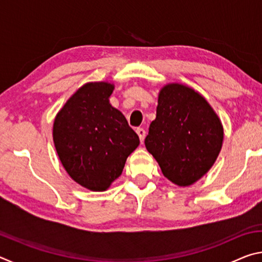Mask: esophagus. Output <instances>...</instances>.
I'll return each instance as SVG.
<instances>
[{
	"label": "esophagus",
	"mask_w": 262,
	"mask_h": 262,
	"mask_svg": "<svg viewBox=\"0 0 262 262\" xmlns=\"http://www.w3.org/2000/svg\"><path fill=\"white\" fill-rule=\"evenodd\" d=\"M136 133H137V135H139V137H140L141 143H143L144 137H145V130L143 129V128H137V129H136Z\"/></svg>",
	"instance_id": "esophagus-1"
}]
</instances>
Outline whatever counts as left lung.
<instances>
[{
    "instance_id": "1",
    "label": "left lung",
    "mask_w": 262,
    "mask_h": 262,
    "mask_svg": "<svg viewBox=\"0 0 262 262\" xmlns=\"http://www.w3.org/2000/svg\"><path fill=\"white\" fill-rule=\"evenodd\" d=\"M223 137L221 119L201 94L181 83L161 89L144 143L171 183L186 187L201 179L219 157Z\"/></svg>"
}]
</instances>
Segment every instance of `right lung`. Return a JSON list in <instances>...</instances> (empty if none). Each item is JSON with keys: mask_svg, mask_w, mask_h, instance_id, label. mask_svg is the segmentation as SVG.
I'll return each mask as SVG.
<instances>
[{"mask_svg": "<svg viewBox=\"0 0 262 262\" xmlns=\"http://www.w3.org/2000/svg\"><path fill=\"white\" fill-rule=\"evenodd\" d=\"M114 84L89 82L66 101L53 123V141L70 178L104 192L121 176L140 139L125 115L110 104Z\"/></svg>", "mask_w": 262, "mask_h": 262, "instance_id": "obj_1", "label": "right lung"}]
</instances>
